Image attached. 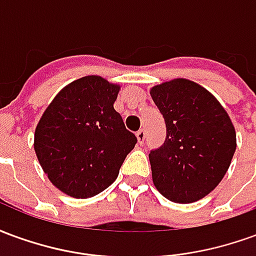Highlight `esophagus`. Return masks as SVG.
Returning <instances> with one entry per match:
<instances>
[{
	"label": "esophagus",
	"mask_w": 256,
	"mask_h": 256,
	"mask_svg": "<svg viewBox=\"0 0 256 256\" xmlns=\"http://www.w3.org/2000/svg\"><path fill=\"white\" fill-rule=\"evenodd\" d=\"M136 136H137V140H138V144H140V145L144 144L145 136H146V133H145L144 128H141V130H138V132H137V134H136Z\"/></svg>",
	"instance_id": "esophagus-1"
}]
</instances>
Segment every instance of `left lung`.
<instances>
[{
	"label": "left lung",
	"instance_id": "left-lung-1",
	"mask_svg": "<svg viewBox=\"0 0 256 256\" xmlns=\"http://www.w3.org/2000/svg\"><path fill=\"white\" fill-rule=\"evenodd\" d=\"M150 93L166 123L164 144L150 154L154 185L170 202H198L230 166L234 126L220 101L193 80L172 79Z\"/></svg>",
	"mask_w": 256,
	"mask_h": 256
}]
</instances>
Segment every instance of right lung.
Returning <instances> with one entry per match:
<instances>
[{
    "label": "right lung",
    "mask_w": 256,
    "mask_h": 256,
    "mask_svg": "<svg viewBox=\"0 0 256 256\" xmlns=\"http://www.w3.org/2000/svg\"><path fill=\"white\" fill-rule=\"evenodd\" d=\"M120 86L98 75L74 80L42 114L34 150L49 181L75 198H93L116 180L137 138L115 111Z\"/></svg>",
    "instance_id": "obj_1"
}]
</instances>
